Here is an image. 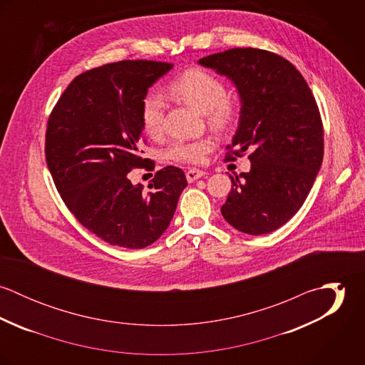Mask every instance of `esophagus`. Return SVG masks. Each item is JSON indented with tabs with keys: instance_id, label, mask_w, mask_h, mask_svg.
<instances>
[{
	"instance_id": "obj_1",
	"label": "esophagus",
	"mask_w": 365,
	"mask_h": 365,
	"mask_svg": "<svg viewBox=\"0 0 365 365\" xmlns=\"http://www.w3.org/2000/svg\"><path fill=\"white\" fill-rule=\"evenodd\" d=\"M208 173H205L202 170H198V168H190V170L185 171V177H187L188 182H192V181H195V180H198V178H201V177H204Z\"/></svg>"
}]
</instances>
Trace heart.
<instances>
[{
  "mask_svg": "<svg viewBox=\"0 0 365 365\" xmlns=\"http://www.w3.org/2000/svg\"><path fill=\"white\" fill-rule=\"evenodd\" d=\"M167 94L173 100L204 113L207 123L216 133H227L235 128L240 116V101L232 94H226L223 81L204 68L192 67L173 78L167 84ZM165 104L158 94H149L140 109L143 132L150 139L163 135ZM215 143L209 138L190 142H175L167 156L174 161L201 164L213 150Z\"/></svg>",
  "mask_w": 365,
  "mask_h": 365,
  "instance_id": "b5f03b06",
  "label": "heart"
}]
</instances>
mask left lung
<instances>
[{"mask_svg":"<svg viewBox=\"0 0 365 365\" xmlns=\"http://www.w3.org/2000/svg\"><path fill=\"white\" fill-rule=\"evenodd\" d=\"M200 64L230 78L240 96V120L225 160L247 149L252 168L230 175L220 212L247 235L285 225L304 205L323 160V123L312 91L287 58L255 48L202 57Z\"/></svg>","mask_w":365,"mask_h":365,"instance_id":"obj_1","label":"left lung"}]
</instances>
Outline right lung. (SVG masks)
I'll return each mask as SVG.
<instances>
[{"mask_svg":"<svg viewBox=\"0 0 365 365\" xmlns=\"http://www.w3.org/2000/svg\"><path fill=\"white\" fill-rule=\"evenodd\" d=\"M171 63L122 60L77 76L54 105L45 156L53 182L74 217L112 246L143 249L168 227L187 187L181 168L158 170L143 192L128 174L153 170L143 158L140 109Z\"/></svg>","mask_w":365,"mask_h":365,"instance_id":"right-lung-1","label":"right lung"}]
</instances>
